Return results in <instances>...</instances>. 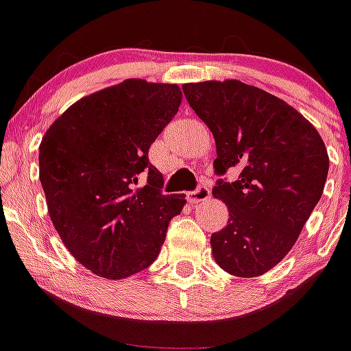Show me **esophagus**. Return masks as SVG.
I'll return each instance as SVG.
<instances>
[{
  "instance_id": "esophagus-1",
  "label": "esophagus",
  "mask_w": 351,
  "mask_h": 351,
  "mask_svg": "<svg viewBox=\"0 0 351 351\" xmlns=\"http://www.w3.org/2000/svg\"><path fill=\"white\" fill-rule=\"evenodd\" d=\"M208 198H210V189H208L207 185H200L195 192L189 193V202L192 205L202 204V202L208 200Z\"/></svg>"
}]
</instances>
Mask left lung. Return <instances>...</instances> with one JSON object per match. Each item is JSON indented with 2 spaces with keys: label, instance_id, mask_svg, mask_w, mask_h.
Returning <instances> with one entry per match:
<instances>
[{
  "label": "left lung",
  "instance_id": "8db88e82",
  "mask_svg": "<svg viewBox=\"0 0 351 351\" xmlns=\"http://www.w3.org/2000/svg\"><path fill=\"white\" fill-rule=\"evenodd\" d=\"M183 93L214 136L215 173L239 171L212 190L229 210L210 236L214 260L234 277H260L292 250L323 195V137L287 101L238 80L186 83Z\"/></svg>",
  "mask_w": 351,
  "mask_h": 351
}]
</instances>
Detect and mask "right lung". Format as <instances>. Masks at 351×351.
Listing matches in <instances>:
<instances>
[{
    "instance_id": "1",
    "label": "right lung",
    "mask_w": 351,
    "mask_h": 351,
    "mask_svg": "<svg viewBox=\"0 0 351 351\" xmlns=\"http://www.w3.org/2000/svg\"><path fill=\"white\" fill-rule=\"evenodd\" d=\"M178 84L122 81L83 97L56 119L38 147L47 210L71 254L108 280L146 270L185 195H162L147 159L182 104ZM141 176L148 182L135 189Z\"/></svg>"
}]
</instances>
